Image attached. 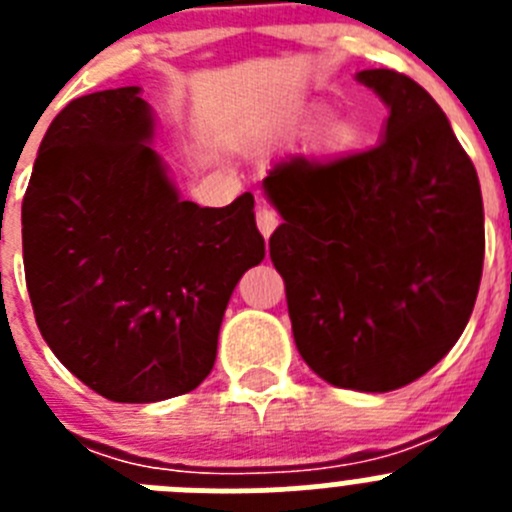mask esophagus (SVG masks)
<instances>
[{
	"instance_id": "1",
	"label": "esophagus",
	"mask_w": 512,
	"mask_h": 512,
	"mask_svg": "<svg viewBox=\"0 0 512 512\" xmlns=\"http://www.w3.org/2000/svg\"><path fill=\"white\" fill-rule=\"evenodd\" d=\"M256 225L264 233V238H269L274 233V228L279 225V212L269 205H259L256 207Z\"/></svg>"
}]
</instances>
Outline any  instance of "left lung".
Returning <instances> with one entry per match:
<instances>
[{"mask_svg":"<svg viewBox=\"0 0 512 512\" xmlns=\"http://www.w3.org/2000/svg\"><path fill=\"white\" fill-rule=\"evenodd\" d=\"M356 79L390 107L382 140L271 166L264 189L282 225L269 256L312 372L343 390L390 392L433 369L467 328L485 212L436 99L390 69Z\"/></svg>","mask_w":512,"mask_h":512,"instance_id":"left-lung-1","label":"left lung"}]
</instances>
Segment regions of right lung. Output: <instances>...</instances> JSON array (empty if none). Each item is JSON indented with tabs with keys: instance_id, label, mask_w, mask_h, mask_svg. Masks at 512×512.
Here are the masks:
<instances>
[{
	"instance_id": "1",
	"label": "right lung",
	"mask_w": 512,
	"mask_h": 512,
	"mask_svg": "<svg viewBox=\"0 0 512 512\" xmlns=\"http://www.w3.org/2000/svg\"><path fill=\"white\" fill-rule=\"evenodd\" d=\"M140 87L69 102L40 143L22 200L35 323L66 369L112 402L192 392L243 271L261 264L253 194L179 200Z\"/></svg>"
}]
</instances>
